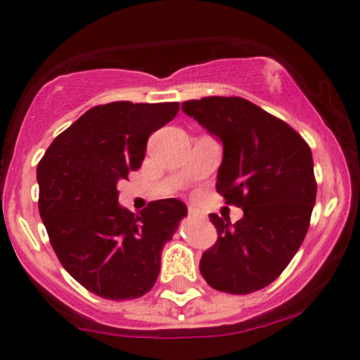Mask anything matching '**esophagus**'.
<instances>
[{
  "label": "esophagus",
  "instance_id": "obj_1",
  "mask_svg": "<svg viewBox=\"0 0 360 360\" xmlns=\"http://www.w3.org/2000/svg\"><path fill=\"white\" fill-rule=\"evenodd\" d=\"M188 216H190V218H202L200 211H197V209H195V207L188 209Z\"/></svg>",
  "mask_w": 360,
  "mask_h": 360
}]
</instances>
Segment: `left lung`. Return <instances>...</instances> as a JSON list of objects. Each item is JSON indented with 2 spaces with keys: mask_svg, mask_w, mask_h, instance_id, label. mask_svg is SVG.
Returning a JSON list of instances; mask_svg holds the SVG:
<instances>
[{
  "mask_svg": "<svg viewBox=\"0 0 360 360\" xmlns=\"http://www.w3.org/2000/svg\"><path fill=\"white\" fill-rule=\"evenodd\" d=\"M184 114L223 142L216 191L244 211L209 214L218 239L200 258L214 290L246 295L273 283L301 248L316 200L308 142L285 121L240 96L183 102Z\"/></svg>",
  "mask_w": 360,
  "mask_h": 360,
  "instance_id": "left-lung-1",
  "label": "left lung"
}]
</instances>
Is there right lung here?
Instances as JSON below:
<instances>
[{
	"label": "right lung",
	"mask_w": 360,
	"mask_h": 360,
	"mask_svg": "<svg viewBox=\"0 0 360 360\" xmlns=\"http://www.w3.org/2000/svg\"><path fill=\"white\" fill-rule=\"evenodd\" d=\"M179 110L177 102H112L84 112L54 139L37 169L38 211L66 273L110 301L148 294L162 248L186 205L149 202L141 214L117 204V183L139 170L148 139Z\"/></svg>",
	"instance_id": "1"
}]
</instances>
